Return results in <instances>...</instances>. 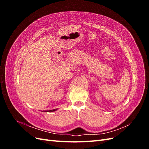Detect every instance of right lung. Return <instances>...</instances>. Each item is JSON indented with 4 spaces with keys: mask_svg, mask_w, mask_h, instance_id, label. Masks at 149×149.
I'll list each match as a JSON object with an SVG mask.
<instances>
[{
    "mask_svg": "<svg viewBox=\"0 0 149 149\" xmlns=\"http://www.w3.org/2000/svg\"><path fill=\"white\" fill-rule=\"evenodd\" d=\"M56 110H57V109H53V110H49V111H45V112H53V111H55Z\"/></svg>",
    "mask_w": 149,
    "mask_h": 149,
    "instance_id": "add662e5",
    "label": "right lung"
}]
</instances>
